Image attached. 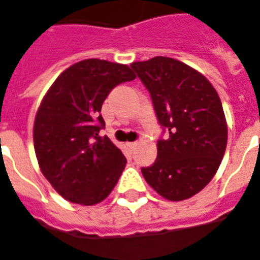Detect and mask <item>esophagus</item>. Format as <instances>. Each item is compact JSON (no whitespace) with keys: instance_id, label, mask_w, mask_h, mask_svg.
<instances>
[{"instance_id":"34e87169","label":"esophagus","mask_w":260,"mask_h":260,"mask_svg":"<svg viewBox=\"0 0 260 260\" xmlns=\"http://www.w3.org/2000/svg\"><path fill=\"white\" fill-rule=\"evenodd\" d=\"M126 145H128V147H129L131 149H134V148H136L137 143H136V141H131V143H126Z\"/></svg>"}]
</instances>
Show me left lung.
<instances>
[{
	"mask_svg": "<svg viewBox=\"0 0 260 260\" xmlns=\"http://www.w3.org/2000/svg\"><path fill=\"white\" fill-rule=\"evenodd\" d=\"M149 91L158 123L169 132L157 143V158L143 176L161 197H193L214 177L228 144L221 99L197 70L168 56L134 62Z\"/></svg>",
	"mask_w": 260,
	"mask_h": 260,
	"instance_id": "left-lung-1",
	"label": "left lung"
}]
</instances>
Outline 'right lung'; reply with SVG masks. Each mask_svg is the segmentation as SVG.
<instances>
[{
	"label": "right lung",
	"instance_id": "1",
	"mask_svg": "<svg viewBox=\"0 0 260 260\" xmlns=\"http://www.w3.org/2000/svg\"><path fill=\"white\" fill-rule=\"evenodd\" d=\"M135 78L126 64L84 59L64 70L43 96L34 120V149L41 172L64 200L96 205L117 184L126 158L99 136L100 111L113 87Z\"/></svg>",
	"mask_w": 260,
	"mask_h": 260
}]
</instances>
